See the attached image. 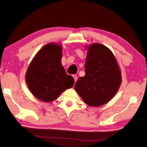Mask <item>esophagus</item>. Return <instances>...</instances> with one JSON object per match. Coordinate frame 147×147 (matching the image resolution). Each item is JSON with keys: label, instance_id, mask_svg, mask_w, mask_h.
Wrapping results in <instances>:
<instances>
[{"label": "esophagus", "instance_id": "obj_1", "mask_svg": "<svg viewBox=\"0 0 147 147\" xmlns=\"http://www.w3.org/2000/svg\"><path fill=\"white\" fill-rule=\"evenodd\" d=\"M73 78H74V82H76V80H77V76H76V75H75V74H73Z\"/></svg>", "mask_w": 147, "mask_h": 147}]
</instances>
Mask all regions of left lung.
<instances>
[{"label": "left lung", "instance_id": "left-lung-1", "mask_svg": "<svg viewBox=\"0 0 147 147\" xmlns=\"http://www.w3.org/2000/svg\"><path fill=\"white\" fill-rule=\"evenodd\" d=\"M85 48L86 74L74 88L86 104L99 107L115 97L122 83V73L115 55L107 46L94 43Z\"/></svg>", "mask_w": 147, "mask_h": 147}]
</instances>
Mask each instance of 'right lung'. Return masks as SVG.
Instances as JSON below:
<instances>
[{
  "instance_id": "right-lung-1",
  "label": "right lung",
  "mask_w": 147,
  "mask_h": 147,
  "mask_svg": "<svg viewBox=\"0 0 147 147\" xmlns=\"http://www.w3.org/2000/svg\"><path fill=\"white\" fill-rule=\"evenodd\" d=\"M62 51L59 43L44 45L32 59L25 73L29 91L43 102L54 101L74 84L73 78L67 75L61 65Z\"/></svg>"
}]
</instances>
